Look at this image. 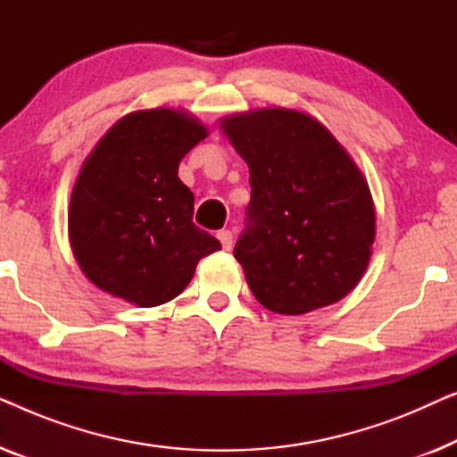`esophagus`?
<instances>
[{
	"instance_id": "1",
	"label": "esophagus",
	"mask_w": 457,
	"mask_h": 457,
	"mask_svg": "<svg viewBox=\"0 0 457 457\" xmlns=\"http://www.w3.org/2000/svg\"><path fill=\"white\" fill-rule=\"evenodd\" d=\"M218 239H220L224 252H228L233 247V233L230 230H218Z\"/></svg>"
}]
</instances>
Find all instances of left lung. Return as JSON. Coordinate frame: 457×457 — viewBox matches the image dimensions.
<instances>
[{"mask_svg": "<svg viewBox=\"0 0 457 457\" xmlns=\"http://www.w3.org/2000/svg\"><path fill=\"white\" fill-rule=\"evenodd\" d=\"M222 129L249 166L252 199L235 258L255 299L287 316L339 302L374 243V205L358 166L297 110L237 114Z\"/></svg>", "mask_w": 457, "mask_h": 457, "instance_id": "8db88e82", "label": "left lung"}]
</instances>
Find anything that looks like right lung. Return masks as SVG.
Listing matches in <instances>:
<instances>
[{"label":"right lung","mask_w":457,"mask_h":457,"mask_svg":"<svg viewBox=\"0 0 457 457\" xmlns=\"http://www.w3.org/2000/svg\"><path fill=\"white\" fill-rule=\"evenodd\" d=\"M208 130L185 112L141 110L85 160L71 197V245L87 278L141 308L170 302L220 241L193 224L179 164Z\"/></svg>","instance_id":"right-lung-1"}]
</instances>
